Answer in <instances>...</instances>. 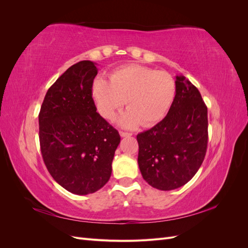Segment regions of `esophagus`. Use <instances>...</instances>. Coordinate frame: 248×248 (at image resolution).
Masks as SVG:
<instances>
[{
  "label": "esophagus",
  "instance_id": "obj_1",
  "mask_svg": "<svg viewBox=\"0 0 248 248\" xmlns=\"http://www.w3.org/2000/svg\"><path fill=\"white\" fill-rule=\"evenodd\" d=\"M120 136H121L122 138H126V137H130L131 133L126 132V131H120Z\"/></svg>",
  "mask_w": 248,
  "mask_h": 248
}]
</instances>
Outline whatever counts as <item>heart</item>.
<instances>
[{
    "mask_svg": "<svg viewBox=\"0 0 248 248\" xmlns=\"http://www.w3.org/2000/svg\"><path fill=\"white\" fill-rule=\"evenodd\" d=\"M176 94V84L167 71H157L146 66L130 64L112 71L109 81L95 78L92 96L97 110L108 120L116 111L128 106L118 121L124 127L140 123L152 126L167 116Z\"/></svg>",
    "mask_w": 248,
    "mask_h": 248,
    "instance_id": "obj_1",
    "label": "heart"
}]
</instances>
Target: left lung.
Wrapping results in <instances>:
<instances>
[{"mask_svg": "<svg viewBox=\"0 0 248 248\" xmlns=\"http://www.w3.org/2000/svg\"><path fill=\"white\" fill-rule=\"evenodd\" d=\"M175 82L168 115L137 136L141 176L159 190L176 189L190 181L208 145V109L200 91L183 76H177Z\"/></svg>", "mask_w": 248, "mask_h": 248, "instance_id": "8db88e82", "label": "left lung"}]
</instances>
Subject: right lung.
<instances>
[{
  "label": "right lung",
  "instance_id": "1",
  "mask_svg": "<svg viewBox=\"0 0 248 248\" xmlns=\"http://www.w3.org/2000/svg\"><path fill=\"white\" fill-rule=\"evenodd\" d=\"M96 64L69 67L46 92L39 112L43 161L55 181L74 194L100 189L111 175L120 134L96 111L92 86Z\"/></svg>",
  "mask_w": 248,
  "mask_h": 248
}]
</instances>
